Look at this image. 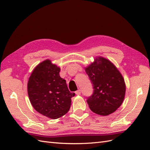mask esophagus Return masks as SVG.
I'll return each mask as SVG.
<instances>
[{"label":"esophagus","mask_w":150,"mask_h":150,"mask_svg":"<svg viewBox=\"0 0 150 150\" xmlns=\"http://www.w3.org/2000/svg\"><path fill=\"white\" fill-rule=\"evenodd\" d=\"M75 93H76V95H77V96H79V95H80V93H81V90H78V91H76V92H75Z\"/></svg>","instance_id":"34e87169"}]
</instances>
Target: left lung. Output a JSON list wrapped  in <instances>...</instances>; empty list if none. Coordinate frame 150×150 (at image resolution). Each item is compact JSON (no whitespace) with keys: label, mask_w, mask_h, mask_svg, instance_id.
Returning a JSON list of instances; mask_svg holds the SVG:
<instances>
[{"label":"left lung","mask_w":150,"mask_h":150,"mask_svg":"<svg viewBox=\"0 0 150 150\" xmlns=\"http://www.w3.org/2000/svg\"><path fill=\"white\" fill-rule=\"evenodd\" d=\"M91 80L93 93L87 103L93 112L108 115L115 112L125 97L126 84L121 74L114 64L102 57L85 68Z\"/></svg>","instance_id":"8db88e82"}]
</instances>
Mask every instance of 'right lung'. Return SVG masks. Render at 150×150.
<instances>
[{"instance_id": "1", "label": "right lung", "mask_w": 150, "mask_h": 150, "mask_svg": "<svg viewBox=\"0 0 150 150\" xmlns=\"http://www.w3.org/2000/svg\"><path fill=\"white\" fill-rule=\"evenodd\" d=\"M60 68L50 59L35 68L28 82L29 99L37 112L56 119L68 112L75 93L68 90L66 80L59 76Z\"/></svg>"}]
</instances>
